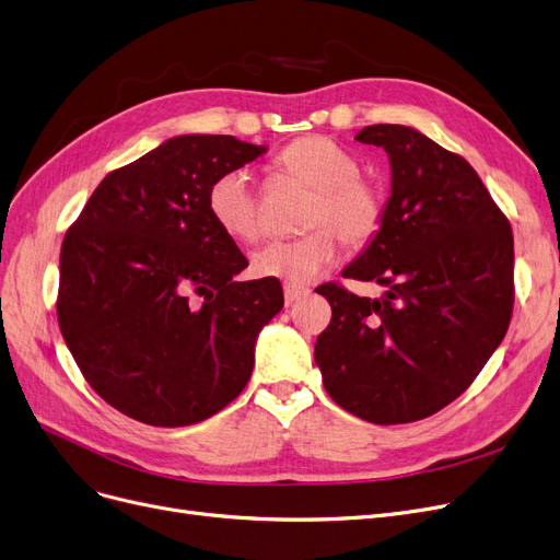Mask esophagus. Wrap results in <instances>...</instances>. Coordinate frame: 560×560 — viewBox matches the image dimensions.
I'll return each mask as SVG.
<instances>
[{
    "mask_svg": "<svg viewBox=\"0 0 560 560\" xmlns=\"http://www.w3.org/2000/svg\"><path fill=\"white\" fill-rule=\"evenodd\" d=\"M311 293L308 288L304 285H295V283H283V298H285V304H293L302 298H306Z\"/></svg>",
    "mask_w": 560,
    "mask_h": 560,
    "instance_id": "obj_1",
    "label": "esophagus"
}]
</instances>
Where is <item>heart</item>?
Wrapping results in <instances>:
<instances>
[{
    "label": "heart",
    "mask_w": 560,
    "mask_h": 560,
    "mask_svg": "<svg viewBox=\"0 0 560 560\" xmlns=\"http://www.w3.org/2000/svg\"><path fill=\"white\" fill-rule=\"evenodd\" d=\"M272 166L281 178L311 189L304 208V226L311 231L272 240L254 252V275L304 285L336 260L338 237L348 247H363L380 233L386 214L384 189L359 174V160L338 141L323 135L300 137L283 145ZM208 210L214 224L237 242L260 235L258 197L240 168L212 180Z\"/></svg>",
    "instance_id": "b5f03b06"
}]
</instances>
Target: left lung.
Masks as SVG:
<instances>
[{"label":"left lung","mask_w":560,"mask_h":560,"mask_svg":"<svg viewBox=\"0 0 560 560\" xmlns=\"http://www.w3.org/2000/svg\"><path fill=\"white\" fill-rule=\"evenodd\" d=\"M357 141L386 151L392 197L343 277L386 293L315 288L331 304L315 363L350 415L411 423L465 394L503 340L515 304L513 229L474 166L415 128L369 126Z\"/></svg>","instance_id":"left-lung-1"}]
</instances>
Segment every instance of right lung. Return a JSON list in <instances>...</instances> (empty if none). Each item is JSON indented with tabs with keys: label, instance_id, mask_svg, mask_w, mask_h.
Returning a JSON list of instances; mask_svg holds the SVG:
<instances>
[{
	"label": "right lung",
	"instance_id": "add662e5",
	"mask_svg": "<svg viewBox=\"0 0 560 560\" xmlns=\"http://www.w3.org/2000/svg\"><path fill=\"white\" fill-rule=\"evenodd\" d=\"M231 135H183L114 168L68 229L57 318L84 380L126 417L180 428L240 396L258 331L283 306L208 210L212 180L262 155Z\"/></svg>",
	"mask_w": 560,
	"mask_h": 560
}]
</instances>
